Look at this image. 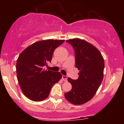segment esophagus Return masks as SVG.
Listing matches in <instances>:
<instances>
[{"mask_svg": "<svg viewBox=\"0 0 124 124\" xmlns=\"http://www.w3.org/2000/svg\"><path fill=\"white\" fill-rule=\"evenodd\" d=\"M62 79H63V81L66 82V81H67V79H68V77H67V76L63 75V76H62Z\"/></svg>", "mask_w": 124, "mask_h": 124, "instance_id": "obj_1", "label": "esophagus"}]
</instances>
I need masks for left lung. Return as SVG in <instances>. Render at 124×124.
<instances>
[{
    "instance_id": "8db88e82",
    "label": "left lung",
    "mask_w": 124,
    "mask_h": 124,
    "mask_svg": "<svg viewBox=\"0 0 124 124\" xmlns=\"http://www.w3.org/2000/svg\"><path fill=\"white\" fill-rule=\"evenodd\" d=\"M66 42L75 50V66L79 73L76 80L68 79L72 88L65 97L73 104H83L93 98L101 83L104 61L100 51L87 41L73 38Z\"/></svg>"
}]
</instances>
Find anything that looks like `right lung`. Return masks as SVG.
<instances>
[{"label": "right lung", "mask_w": 124, "mask_h": 124, "mask_svg": "<svg viewBox=\"0 0 124 124\" xmlns=\"http://www.w3.org/2000/svg\"><path fill=\"white\" fill-rule=\"evenodd\" d=\"M65 40L47 39L32 44L20 54L17 61L18 82L23 93L34 101L48 97L55 83L61 79L59 72L44 70L54 51Z\"/></svg>", "instance_id": "add662e5"}]
</instances>
